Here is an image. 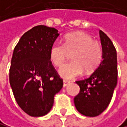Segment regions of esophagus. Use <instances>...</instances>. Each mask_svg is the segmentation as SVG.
<instances>
[{
	"instance_id": "1",
	"label": "esophagus",
	"mask_w": 127,
	"mask_h": 127,
	"mask_svg": "<svg viewBox=\"0 0 127 127\" xmlns=\"http://www.w3.org/2000/svg\"><path fill=\"white\" fill-rule=\"evenodd\" d=\"M69 80H63V87H66V86H68V85H69Z\"/></svg>"
}]
</instances>
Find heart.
I'll return each mask as SVG.
<instances>
[{
	"instance_id": "obj_1",
	"label": "heart",
	"mask_w": 127,
	"mask_h": 127,
	"mask_svg": "<svg viewBox=\"0 0 127 127\" xmlns=\"http://www.w3.org/2000/svg\"><path fill=\"white\" fill-rule=\"evenodd\" d=\"M72 54V61L63 65L58 73L65 80L80 76L83 71L91 72L95 70L102 61L103 47L100 42L83 32H76L65 36L63 44L54 43L49 51L51 63L56 67L61 66Z\"/></svg>"
}]
</instances>
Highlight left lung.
I'll return each mask as SVG.
<instances>
[{"label":"left lung","instance_id":"obj_1","mask_svg":"<svg viewBox=\"0 0 127 127\" xmlns=\"http://www.w3.org/2000/svg\"><path fill=\"white\" fill-rule=\"evenodd\" d=\"M103 47V58L92 74L76 83L80 86V93L74 97L78 112L86 116H97L110 104L114 89L117 84L116 50L108 36L100 30Z\"/></svg>","mask_w":127,"mask_h":127}]
</instances>
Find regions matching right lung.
I'll return each mask as SVG.
<instances>
[{"label": "right lung", "mask_w": 127, "mask_h": 127, "mask_svg": "<svg viewBox=\"0 0 127 127\" xmlns=\"http://www.w3.org/2000/svg\"><path fill=\"white\" fill-rule=\"evenodd\" d=\"M58 36L55 28L36 26L26 32L15 47L9 81L17 104L29 116L49 112L55 95L63 87L49 58L50 48Z\"/></svg>", "instance_id": "1"}]
</instances>
